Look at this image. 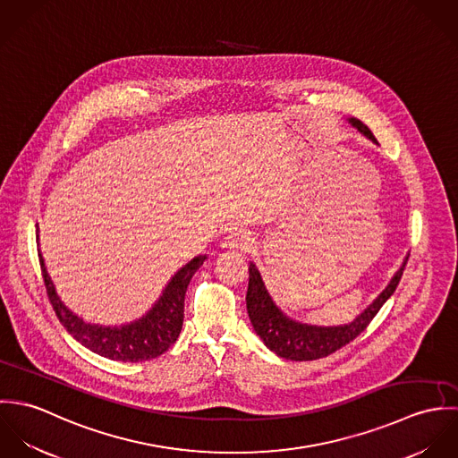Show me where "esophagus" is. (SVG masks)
<instances>
[{
	"instance_id": "esophagus-1",
	"label": "esophagus",
	"mask_w": 458,
	"mask_h": 458,
	"mask_svg": "<svg viewBox=\"0 0 458 458\" xmlns=\"http://www.w3.org/2000/svg\"><path fill=\"white\" fill-rule=\"evenodd\" d=\"M252 243H254V242H252V238H250L247 233L234 229V231H231V233L224 238L222 247H224L225 250H250V249H252Z\"/></svg>"
}]
</instances>
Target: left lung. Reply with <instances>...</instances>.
I'll list each match as a JSON object with an SVG mask.
<instances>
[{"label":"left lung","instance_id":"8db88e82","mask_svg":"<svg viewBox=\"0 0 458 458\" xmlns=\"http://www.w3.org/2000/svg\"><path fill=\"white\" fill-rule=\"evenodd\" d=\"M349 123L356 127L365 137H369L372 142H377L374 133L360 120L349 118ZM407 259L409 258L403 259L400 269L393 275L386 289L352 323L342 327H314L287 318L271 300L269 293L264 287L259 269L256 267L254 262H250L247 289V310L250 323L256 333L261 336L264 345L280 358L293 361H310L325 358L344 347L345 344H349L351 340H354L370 325V321L376 318V314L394 293Z\"/></svg>","mask_w":458,"mask_h":458}]
</instances>
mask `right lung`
<instances>
[{
	"instance_id": "1",
	"label": "right lung",
	"mask_w": 458,
	"mask_h": 458,
	"mask_svg": "<svg viewBox=\"0 0 458 458\" xmlns=\"http://www.w3.org/2000/svg\"><path fill=\"white\" fill-rule=\"evenodd\" d=\"M38 259L49 301L66 331L84 347L104 358L125 363H139L164 354L178 340L183 327L185 293L191 278L200 267L206 256H197L182 269H178L151 310H148V314L140 319L123 327L91 325L68 310L55 291L42 254H38Z\"/></svg>"
}]
</instances>
